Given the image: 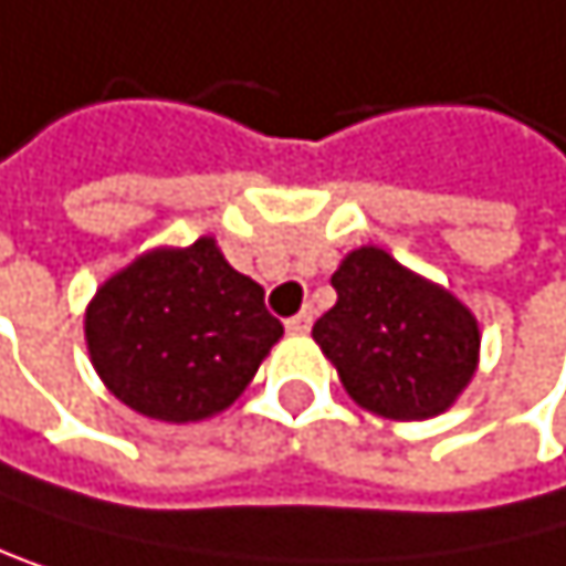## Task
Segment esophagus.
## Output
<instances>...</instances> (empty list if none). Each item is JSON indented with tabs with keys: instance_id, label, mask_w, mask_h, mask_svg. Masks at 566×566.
Listing matches in <instances>:
<instances>
[{
	"instance_id": "34e87169",
	"label": "esophagus",
	"mask_w": 566,
	"mask_h": 566,
	"mask_svg": "<svg viewBox=\"0 0 566 566\" xmlns=\"http://www.w3.org/2000/svg\"><path fill=\"white\" fill-rule=\"evenodd\" d=\"M285 329H289V333H295V336L308 333V329H312V312H298V315H292V318L285 322Z\"/></svg>"
}]
</instances>
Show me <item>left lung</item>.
I'll return each mask as SVG.
<instances>
[{
    "label": "left lung",
    "instance_id": "1",
    "mask_svg": "<svg viewBox=\"0 0 566 566\" xmlns=\"http://www.w3.org/2000/svg\"><path fill=\"white\" fill-rule=\"evenodd\" d=\"M333 289L336 305L312 336L346 394L394 421H424L451 407L479 363L475 315L380 248L353 251Z\"/></svg>",
    "mask_w": 566,
    "mask_h": 566
}]
</instances>
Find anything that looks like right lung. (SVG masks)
I'll return each mask as SVG.
<instances>
[{
    "label": "right lung",
    "instance_id": "1",
    "mask_svg": "<svg viewBox=\"0 0 566 566\" xmlns=\"http://www.w3.org/2000/svg\"><path fill=\"white\" fill-rule=\"evenodd\" d=\"M97 377L156 421H203L244 394L281 325L264 289L233 271L213 237L151 251L104 281L87 318Z\"/></svg>",
    "mask_w": 566,
    "mask_h": 566
}]
</instances>
